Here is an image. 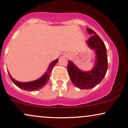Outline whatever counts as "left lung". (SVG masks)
Wrapping results in <instances>:
<instances>
[{"label":"left lung","mask_w":128,"mask_h":128,"mask_svg":"<svg viewBox=\"0 0 128 128\" xmlns=\"http://www.w3.org/2000/svg\"><path fill=\"white\" fill-rule=\"evenodd\" d=\"M88 32L92 34L86 43L96 54V62L94 67L90 72L80 70L72 61L68 62L67 70L72 82L76 86L82 90L92 88L99 84L105 77L108 69L106 48L98 35L92 29L87 28Z\"/></svg>","instance_id":"8db88e82"}]
</instances>
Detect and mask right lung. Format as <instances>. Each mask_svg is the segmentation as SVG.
I'll return each instance as SVG.
<instances>
[{
    "label": "right lung",
    "instance_id": "obj_1",
    "mask_svg": "<svg viewBox=\"0 0 128 128\" xmlns=\"http://www.w3.org/2000/svg\"><path fill=\"white\" fill-rule=\"evenodd\" d=\"M58 61V60L57 59L52 62V63L49 65V67H48V71L46 72L45 74H44L41 78L37 79V80H34V81L29 82H20L17 81L15 79H13L10 76V73H8L9 76H10V79H11L12 82L15 85H16L17 86H18L19 88H20L24 90L29 91V92H32V91H37L43 87L46 84H47V82H48V80H49L50 72L51 71H52V69L53 67H54V66L56 64Z\"/></svg>",
    "mask_w": 128,
    "mask_h": 128
}]
</instances>
